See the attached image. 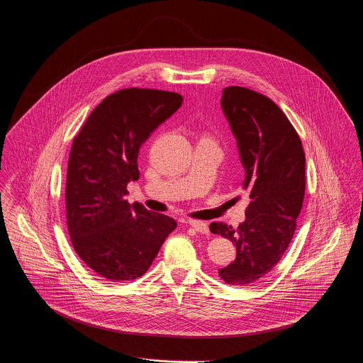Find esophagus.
Instances as JSON below:
<instances>
[{
  "instance_id": "1",
  "label": "esophagus",
  "mask_w": 363,
  "mask_h": 363,
  "mask_svg": "<svg viewBox=\"0 0 363 363\" xmlns=\"http://www.w3.org/2000/svg\"><path fill=\"white\" fill-rule=\"evenodd\" d=\"M188 223H189V226H192L196 232H201V233H208V232H209V228H208V223H206V222L189 220Z\"/></svg>"
}]
</instances>
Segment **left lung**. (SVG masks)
<instances>
[{
    "instance_id": "left-lung-1",
    "label": "left lung",
    "mask_w": 363,
    "mask_h": 363,
    "mask_svg": "<svg viewBox=\"0 0 363 363\" xmlns=\"http://www.w3.org/2000/svg\"><path fill=\"white\" fill-rule=\"evenodd\" d=\"M220 106L245 169L250 205L236 229L223 222H212L209 229L236 247L235 261L219 277L244 286L275 268L295 233L305 196V152L289 119L268 96L228 86Z\"/></svg>"
}]
</instances>
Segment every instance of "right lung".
Here are the masks:
<instances>
[{"instance_id":"right-lung-1","label":"right lung","mask_w":363,"mask_h":363,"mask_svg":"<svg viewBox=\"0 0 363 363\" xmlns=\"http://www.w3.org/2000/svg\"><path fill=\"white\" fill-rule=\"evenodd\" d=\"M177 92L127 88L108 95L74 138L68 160L67 223L78 257L112 282L143 277L174 218L131 205L127 185L140 179L143 144L182 105Z\"/></svg>"}]
</instances>
